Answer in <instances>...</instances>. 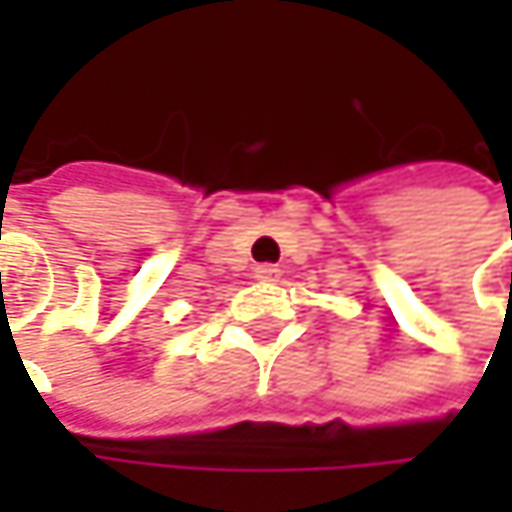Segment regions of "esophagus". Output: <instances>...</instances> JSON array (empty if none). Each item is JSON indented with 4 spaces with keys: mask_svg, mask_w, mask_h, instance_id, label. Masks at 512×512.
Masks as SVG:
<instances>
[{
    "mask_svg": "<svg viewBox=\"0 0 512 512\" xmlns=\"http://www.w3.org/2000/svg\"><path fill=\"white\" fill-rule=\"evenodd\" d=\"M257 281H278L281 278V269L275 263H260L255 269Z\"/></svg>",
    "mask_w": 512,
    "mask_h": 512,
    "instance_id": "1",
    "label": "esophagus"
}]
</instances>
